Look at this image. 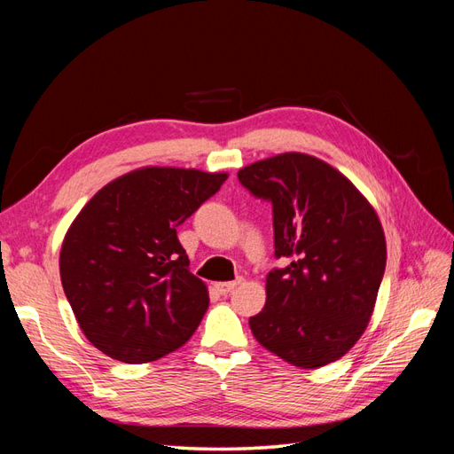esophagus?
Returning <instances> with one entry per match:
<instances>
[{
  "instance_id": "34e87169",
  "label": "esophagus",
  "mask_w": 454,
  "mask_h": 454,
  "mask_svg": "<svg viewBox=\"0 0 454 454\" xmlns=\"http://www.w3.org/2000/svg\"><path fill=\"white\" fill-rule=\"evenodd\" d=\"M237 286H239V280H232V282H217V284H215V290H217V294L227 295V294H231L232 290H235Z\"/></svg>"
}]
</instances>
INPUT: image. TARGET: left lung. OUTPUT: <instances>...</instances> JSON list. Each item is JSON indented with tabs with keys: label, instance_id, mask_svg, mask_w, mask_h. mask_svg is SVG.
I'll use <instances>...</instances> for the list:
<instances>
[{
	"label": "left lung",
	"instance_id": "obj_1",
	"mask_svg": "<svg viewBox=\"0 0 454 454\" xmlns=\"http://www.w3.org/2000/svg\"><path fill=\"white\" fill-rule=\"evenodd\" d=\"M239 182L272 204L274 255L290 259L267 274L254 337L301 369L339 360L365 332L387 267L377 212L348 177L305 153L257 160Z\"/></svg>",
	"mask_w": 454,
	"mask_h": 454
}]
</instances>
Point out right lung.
Returning a JSON list of instances; mask_svg holds the SVG:
<instances>
[{
    "instance_id": "add662e5",
    "label": "right lung",
    "mask_w": 454,
    "mask_h": 454,
    "mask_svg": "<svg viewBox=\"0 0 454 454\" xmlns=\"http://www.w3.org/2000/svg\"><path fill=\"white\" fill-rule=\"evenodd\" d=\"M223 172L145 167L102 187L67 229L60 280L81 332L109 358L145 364L189 340L208 309L176 227Z\"/></svg>"
}]
</instances>
